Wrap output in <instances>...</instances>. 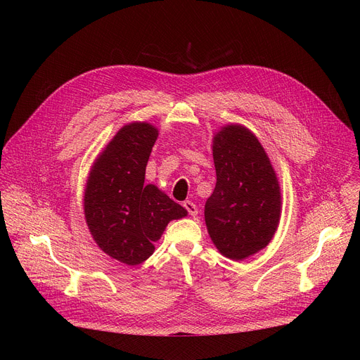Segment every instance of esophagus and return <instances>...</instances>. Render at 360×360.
<instances>
[{"mask_svg": "<svg viewBox=\"0 0 360 360\" xmlns=\"http://www.w3.org/2000/svg\"><path fill=\"white\" fill-rule=\"evenodd\" d=\"M183 205H184V209L189 212L191 216H197L198 214V207L195 205L192 201H184Z\"/></svg>", "mask_w": 360, "mask_h": 360, "instance_id": "34e87169", "label": "esophagus"}]
</instances>
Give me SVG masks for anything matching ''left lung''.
Wrapping results in <instances>:
<instances>
[{"label":"left lung","instance_id":"obj_1","mask_svg":"<svg viewBox=\"0 0 360 360\" xmlns=\"http://www.w3.org/2000/svg\"><path fill=\"white\" fill-rule=\"evenodd\" d=\"M216 186L205 201L207 231L219 252L242 261L274 238L282 209L276 171L258 138L242 124L213 136Z\"/></svg>","mask_w":360,"mask_h":360}]
</instances>
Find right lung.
<instances>
[{
  "instance_id": "1",
  "label": "right lung",
  "mask_w": 360,
  "mask_h": 360,
  "mask_svg": "<svg viewBox=\"0 0 360 360\" xmlns=\"http://www.w3.org/2000/svg\"><path fill=\"white\" fill-rule=\"evenodd\" d=\"M159 130L147 122L124 124L93 162L84 191V216L106 255L136 266L155 252L167 225L188 216L155 184L146 167Z\"/></svg>"
}]
</instances>
